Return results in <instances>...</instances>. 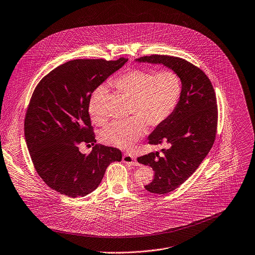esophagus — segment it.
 <instances>
[{
	"mask_svg": "<svg viewBox=\"0 0 255 255\" xmlns=\"http://www.w3.org/2000/svg\"><path fill=\"white\" fill-rule=\"evenodd\" d=\"M123 161L126 162V163H128V164H130V165H134V166L138 165V163H137V161L134 159V157H133L132 155H130V154H128V153H125V154H124V156H123Z\"/></svg>",
	"mask_w": 255,
	"mask_h": 255,
	"instance_id": "34e87169",
	"label": "esophagus"
}]
</instances>
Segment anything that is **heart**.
<instances>
[{"label": "heart", "instance_id": "obj_1", "mask_svg": "<svg viewBox=\"0 0 255 255\" xmlns=\"http://www.w3.org/2000/svg\"><path fill=\"white\" fill-rule=\"evenodd\" d=\"M111 85L130 99L128 114L125 121L112 123L101 133L104 143L128 149L145 132L146 124L151 128L162 125L174 112L181 96V80L170 70L151 72L130 69L115 78ZM106 94L104 86L92 94L89 110L96 123H103L102 100Z\"/></svg>", "mask_w": 255, "mask_h": 255}]
</instances>
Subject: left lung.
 <instances>
[{"label": "left lung", "instance_id": "obj_1", "mask_svg": "<svg viewBox=\"0 0 255 255\" xmlns=\"http://www.w3.org/2000/svg\"><path fill=\"white\" fill-rule=\"evenodd\" d=\"M138 63L163 65L181 80V96L173 114L147 137L149 144L166 143L167 148L137 157L152 167L154 178L144 186L152 193L164 194L181 185L199 166L213 145L217 128V106L207 76L189 62L170 56L151 55Z\"/></svg>", "mask_w": 255, "mask_h": 255}]
</instances>
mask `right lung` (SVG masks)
<instances>
[{
	"label": "right lung",
	"mask_w": 255,
	"mask_h": 255,
	"mask_svg": "<svg viewBox=\"0 0 255 255\" xmlns=\"http://www.w3.org/2000/svg\"><path fill=\"white\" fill-rule=\"evenodd\" d=\"M127 62V58L70 61L36 87L26 114L25 138L37 172L59 193L74 198L91 193L107 167L122 160L116 147L96 144L86 154L78 145L97 141L89 114L92 94Z\"/></svg>",
	"instance_id": "obj_1"
}]
</instances>
